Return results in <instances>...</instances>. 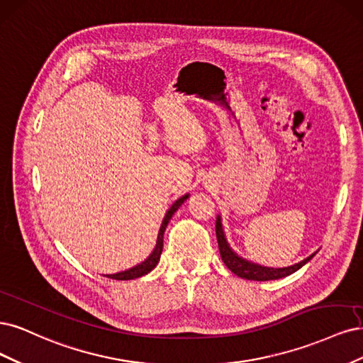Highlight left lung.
Masks as SVG:
<instances>
[{"label":"left lung","instance_id":"1","mask_svg":"<svg viewBox=\"0 0 363 363\" xmlns=\"http://www.w3.org/2000/svg\"><path fill=\"white\" fill-rule=\"evenodd\" d=\"M216 235H217V242H218V250H220V256L221 261L225 262V265L229 268V270L237 274L242 279L247 280H259V282H264V280H276V279H282L285 276H289L292 273H296L298 268H301L308 261H311L315 253L311 255L309 258H306L305 261H301L296 265H291L286 268H268V267H261L258 264H252L249 261H245L237 253H233L232 249L228 245V241L225 238L223 233V228H221V221L220 217H217L216 221Z\"/></svg>","mask_w":363,"mask_h":363}]
</instances>
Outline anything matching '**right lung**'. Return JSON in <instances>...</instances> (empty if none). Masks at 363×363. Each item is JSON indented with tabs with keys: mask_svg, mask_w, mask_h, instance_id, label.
<instances>
[{
	"mask_svg": "<svg viewBox=\"0 0 363 363\" xmlns=\"http://www.w3.org/2000/svg\"><path fill=\"white\" fill-rule=\"evenodd\" d=\"M186 199H189V194L182 196L181 199H178V201L170 206L167 214L164 216V220H162V223H161L155 249H154V252L150 253V256H149V258H147L146 261H143L142 264H138V265L130 268V270L122 272V273H116V274H108L107 277L116 279V280H131V279H135V277H142V276L147 274L149 272L154 270L155 265H157L158 261H160V256H161V252H162V237H164V230H166V228H167V225H169V221H170L172 216L178 211V208L186 201Z\"/></svg>",
	"mask_w": 363,
	"mask_h": 363,
	"instance_id": "1",
	"label": "right lung"
}]
</instances>
